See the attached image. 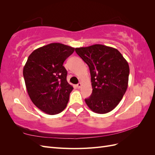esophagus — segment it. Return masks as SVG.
Returning a JSON list of instances; mask_svg holds the SVG:
<instances>
[{
	"label": "esophagus",
	"instance_id": "34e87169",
	"mask_svg": "<svg viewBox=\"0 0 155 155\" xmlns=\"http://www.w3.org/2000/svg\"><path fill=\"white\" fill-rule=\"evenodd\" d=\"M81 86H82V84L81 83H79L78 85H77V87L78 88H80L81 87Z\"/></svg>",
	"mask_w": 155,
	"mask_h": 155
}]
</instances>
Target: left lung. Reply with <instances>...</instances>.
<instances>
[{
    "label": "left lung",
    "mask_w": 155,
    "mask_h": 155,
    "mask_svg": "<svg viewBox=\"0 0 155 155\" xmlns=\"http://www.w3.org/2000/svg\"><path fill=\"white\" fill-rule=\"evenodd\" d=\"M75 50L90 69L92 93L85 100L86 104L97 114L110 112L118 105L127 88V61L118 50L103 45Z\"/></svg>",
    "instance_id": "obj_1"
}]
</instances>
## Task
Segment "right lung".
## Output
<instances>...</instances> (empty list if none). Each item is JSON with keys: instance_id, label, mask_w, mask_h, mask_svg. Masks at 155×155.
Listing matches in <instances>:
<instances>
[{"instance_id": "1", "label": "right lung", "mask_w": 155, "mask_h": 155, "mask_svg": "<svg viewBox=\"0 0 155 155\" xmlns=\"http://www.w3.org/2000/svg\"><path fill=\"white\" fill-rule=\"evenodd\" d=\"M75 48L59 43L35 50L23 68L25 85L31 101L50 115L60 113L66 108L73 87L67 81L64 61Z\"/></svg>"}]
</instances>
